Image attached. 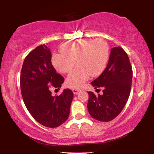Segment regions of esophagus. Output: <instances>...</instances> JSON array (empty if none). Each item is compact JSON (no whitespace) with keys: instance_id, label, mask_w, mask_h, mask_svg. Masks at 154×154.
Segmentation results:
<instances>
[{"instance_id":"obj_1","label":"esophagus","mask_w":154,"mask_h":154,"mask_svg":"<svg viewBox=\"0 0 154 154\" xmlns=\"http://www.w3.org/2000/svg\"><path fill=\"white\" fill-rule=\"evenodd\" d=\"M80 91L79 89H72V92L75 94H77Z\"/></svg>"}]
</instances>
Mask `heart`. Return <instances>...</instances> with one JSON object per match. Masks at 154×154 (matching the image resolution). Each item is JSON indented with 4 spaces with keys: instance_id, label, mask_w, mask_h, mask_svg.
Listing matches in <instances>:
<instances>
[{
    "instance_id": "heart-1",
    "label": "heart",
    "mask_w": 154,
    "mask_h": 154,
    "mask_svg": "<svg viewBox=\"0 0 154 154\" xmlns=\"http://www.w3.org/2000/svg\"><path fill=\"white\" fill-rule=\"evenodd\" d=\"M61 53L52 55L51 63L62 73L69 72L76 62L77 67L68 75L66 84L73 89L82 88L90 75L98 76L107 64L109 48L103 38H85L67 43L60 48Z\"/></svg>"
}]
</instances>
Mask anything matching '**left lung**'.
<instances>
[{"label":"left lung","instance_id":"obj_1","mask_svg":"<svg viewBox=\"0 0 154 154\" xmlns=\"http://www.w3.org/2000/svg\"><path fill=\"white\" fill-rule=\"evenodd\" d=\"M132 69L126 52L121 47L111 49L107 66L91 83L95 89L103 88L102 95L88 92L87 107L90 116L100 122H109L123 110L131 90Z\"/></svg>","mask_w":154,"mask_h":154}]
</instances>
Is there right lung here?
<instances>
[{"label": "right lung", "mask_w": 154, "mask_h": 154, "mask_svg": "<svg viewBox=\"0 0 154 154\" xmlns=\"http://www.w3.org/2000/svg\"><path fill=\"white\" fill-rule=\"evenodd\" d=\"M64 77L57 73L51 64V53L41 45L26 57L20 74V88L28 111L44 126L56 128L66 121L73 98V92L65 89L53 96L51 86L60 90Z\"/></svg>", "instance_id": "right-lung-1"}]
</instances>
